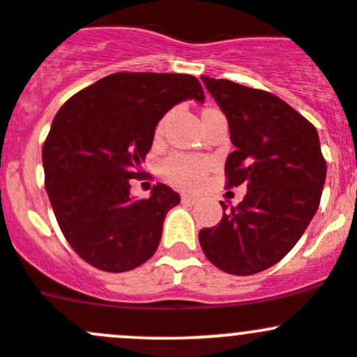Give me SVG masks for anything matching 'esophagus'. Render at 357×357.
I'll return each instance as SVG.
<instances>
[{
  "instance_id": "1",
  "label": "esophagus",
  "mask_w": 357,
  "mask_h": 357,
  "mask_svg": "<svg viewBox=\"0 0 357 357\" xmlns=\"http://www.w3.org/2000/svg\"><path fill=\"white\" fill-rule=\"evenodd\" d=\"M196 199H198V198H196V196H192V195H182V202L188 203V205H192Z\"/></svg>"
}]
</instances>
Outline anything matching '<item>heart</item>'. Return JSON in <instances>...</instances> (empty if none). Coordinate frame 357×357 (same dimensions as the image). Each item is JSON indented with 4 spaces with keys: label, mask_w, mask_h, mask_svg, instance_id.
Segmentation results:
<instances>
[{
    "label": "heart",
    "mask_w": 357,
    "mask_h": 357,
    "mask_svg": "<svg viewBox=\"0 0 357 357\" xmlns=\"http://www.w3.org/2000/svg\"><path fill=\"white\" fill-rule=\"evenodd\" d=\"M162 130V122H159L158 131ZM210 169V161L196 155L172 154L162 161V175L168 182L178 188L195 189L205 181Z\"/></svg>",
    "instance_id": "b5f03b06"
}]
</instances>
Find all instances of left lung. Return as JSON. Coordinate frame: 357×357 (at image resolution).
Returning <instances> with one entry per match:
<instances>
[{"label":"left lung","mask_w":357,"mask_h":357,"mask_svg":"<svg viewBox=\"0 0 357 357\" xmlns=\"http://www.w3.org/2000/svg\"><path fill=\"white\" fill-rule=\"evenodd\" d=\"M226 114L235 151L227 155L226 188L247 185L243 202L199 231L212 264L231 275L273 266L294 245L321 203L326 159L317 130L268 91L202 77Z\"/></svg>","instance_id":"left-lung-1"}]
</instances>
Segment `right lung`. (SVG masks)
<instances>
[{
    "instance_id": "right-lung-1",
    "label": "right lung",
    "mask_w": 357,
    "mask_h": 357,
    "mask_svg": "<svg viewBox=\"0 0 357 357\" xmlns=\"http://www.w3.org/2000/svg\"><path fill=\"white\" fill-rule=\"evenodd\" d=\"M184 100H205L182 73L108 75L70 98L43 144L45 189L71 249L91 266L130 271L154 256L178 192L165 184L151 198L130 196L162 115Z\"/></svg>"
}]
</instances>
